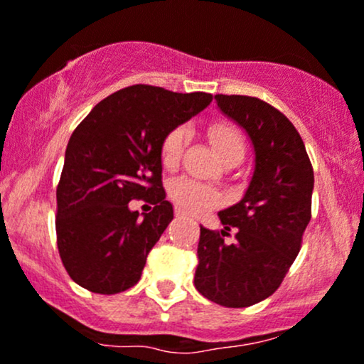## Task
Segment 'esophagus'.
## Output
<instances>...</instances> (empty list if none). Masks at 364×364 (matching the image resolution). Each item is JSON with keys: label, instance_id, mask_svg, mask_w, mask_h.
I'll use <instances>...</instances> for the list:
<instances>
[{"label": "esophagus", "instance_id": "34e87169", "mask_svg": "<svg viewBox=\"0 0 364 364\" xmlns=\"http://www.w3.org/2000/svg\"><path fill=\"white\" fill-rule=\"evenodd\" d=\"M176 216H178V218H183V216H185V213H183L181 209H176Z\"/></svg>", "mask_w": 364, "mask_h": 364}]
</instances>
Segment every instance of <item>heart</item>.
I'll return each mask as SVG.
<instances>
[{
	"label": "heart",
	"mask_w": 364,
	"mask_h": 364,
	"mask_svg": "<svg viewBox=\"0 0 364 364\" xmlns=\"http://www.w3.org/2000/svg\"><path fill=\"white\" fill-rule=\"evenodd\" d=\"M208 136L211 139L223 162L228 160H242L246 153V141L242 134L237 131L233 125L228 124H213L208 129ZM190 141V131L186 125H178L167 132L162 141V164L167 169H176L185 155L186 146ZM169 195L172 200L186 213L198 214L218 208L223 202V197L216 188L205 183L195 181L190 178H178L169 185Z\"/></svg>",
	"instance_id": "heart-1"
}]
</instances>
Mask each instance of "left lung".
Instances as JSON below:
<instances>
[{
	"label": "left lung",
	"mask_w": 364,
	"mask_h": 364,
	"mask_svg": "<svg viewBox=\"0 0 364 364\" xmlns=\"http://www.w3.org/2000/svg\"><path fill=\"white\" fill-rule=\"evenodd\" d=\"M220 112L246 131L255 172L240 202L218 213L220 232L200 227L195 288L232 309L272 294L293 265L311 221L314 171L300 134L269 102L214 95Z\"/></svg>",
	"instance_id": "1"
}]
</instances>
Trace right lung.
Returning a JSON list of instances; mask_svg holds the SVG:
<instances>
[{
    "label": "right lung",
    "instance_id": "right-lung-1",
    "mask_svg": "<svg viewBox=\"0 0 364 364\" xmlns=\"http://www.w3.org/2000/svg\"><path fill=\"white\" fill-rule=\"evenodd\" d=\"M211 94L132 85L102 99L71 134L57 185V247L76 284L99 294L132 288L174 218L162 186V141L208 108ZM134 198L156 208L139 217Z\"/></svg>",
    "mask_w": 364,
    "mask_h": 364
}]
</instances>
